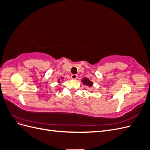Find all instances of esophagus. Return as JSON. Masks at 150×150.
Instances as JSON below:
<instances>
[{
  "mask_svg": "<svg viewBox=\"0 0 150 150\" xmlns=\"http://www.w3.org/2000/svg\"><path fill=\"white\" fill-rule=\"evenodd\" d=\"M71 78L72 79L75 80V79H76L77 78H78V75H77V74H71Z\"/></svg>",
  "mask_w": 150,
  "mask_h": 150,
  "instance_id": "1",
  "label": "esophagus"
}]
</instances>
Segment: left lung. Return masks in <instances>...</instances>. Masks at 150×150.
<instances>
[{"instance_id": "1", "label": "left lung", "mask_w": 150, "mask_h": 150, "mask_svg": "<svg viewBox=\"0 0 150 150\" xmlns=\"http://www.w3.org/2000/svg\"><path fill=\"white\" fill-rule=\"evenodd\" d=\"M81 81H82V83H83V84H85L86 86H88L89 88H91L93 85V83L91 81H90L88 78H84L82 79ZM91 92H92V91H91Z\"/></svg>"}]
</instances>
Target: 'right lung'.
I'll return each mask as SVG.
<instances>
[{
    "label": "right lung",
    "mask_w": 150,
    "mask_h": 150,
    "mask_svg": "<svg viewBox=\"0 0 150 150\" xmlns=\"http://www.w3.org/2000/svg\"><path fill=\"white\" fill-rule=\"evenodd\" d=\"M64 79V78H63V77H62V78H61V79H60V78H59V79H57V82H58V83H59V84H60V83H61V80H60V79H61V80L62 81V80Z\"/></svg>",
    "instance_id": "add662e5"
}]
</instances>
